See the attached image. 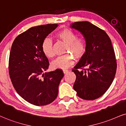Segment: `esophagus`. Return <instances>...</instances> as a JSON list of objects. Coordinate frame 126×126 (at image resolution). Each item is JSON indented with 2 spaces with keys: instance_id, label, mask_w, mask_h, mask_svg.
<instances>
[{
  "instance_id": "esophagus-1",
  "label": "esophagus",
  "mask_w": 126,
  "mask_h": 126,
  "mask_svg": "<svg viewBox=\"0 0 126 126\" xmlns=\"http://www.w3.org/2000/svg\"><path fill=\"white\" fill-rule=\"evenodd\" d=\"M69 72V71L68 70H67V69H63V74H67V73Z\"/></svg>"
}]
</instances>
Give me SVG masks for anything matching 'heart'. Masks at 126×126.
Here are the masks:
<instances>
[{
  "label": "heart",
  "instance_id": "heart-1",
  "mask_svg": "<svg viewBox=\"0 0 126 126\" xmlns=\"http://www.w3.org/2000/svg\"><path fill=\"white\" fill-rule=\"evenodd\" d=\"M56 37L58 40L66 44L65 48V55L59 57L51 63V66L54 69H66L72 65L74 63V56L77 58H80L84 55L86 50V42L83 38H77L74 32L65 29L57 33ZM42 51L47 58L54 57L52 41L49 38L44 40L41 44Z\"/></svg>",
  "mask_w": 126,
  "mask_h": 126
}]
</instances>
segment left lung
Wrapping results in <instances>:
<instances>
[{"instance_id":"left-lung-1","label":"left lung","mask_w":126,"mask_h":126,"mask_svg":"<svg viewBox=\"0 0 126 126\" xmlns=\"http://www.w3.org/2000/svg\"><path fill=\"white\" fill-rule=\"evenodd\" d=\"M71 27L84 37L86 50L72 71L76 75L74 89L85 100L102 96L110 86L117 69L110 38L105 31L88 21L72 23Z\"/></svg>"}]
</instances>
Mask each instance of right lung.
Listing matches in <instances>:
<instances>
[{"label": "right lung", "instance_id": "obj_1", "mask_svg": "<svg viewBox=\"0 0 126 126\" xmlns=\"http://www.w3.org/2000/svg\"><path fill=\"white\" fill-rule=\"evenodd\" d=\"M57 26L30 28L15 38L11 48L9 73L12 84L22 98L35 106L48 105L57 98L63 77L61 69L43 74L49 63L42 51V43Z\"/></svg>", "mask_w": 126, "mask_h": 126}]
</instances>
